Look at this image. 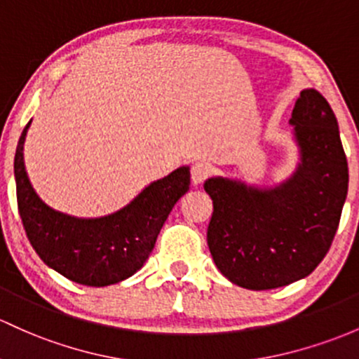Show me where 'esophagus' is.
Returning a JSON list of instances; mask_svg holds the SVG:
<instances>
[{
	"mask_svg": "<svg viewBox=\"0 0 359 359\" xmlns=\"http://www.w3.org/2000/svg\"><path fill=\"white\" fill-rule=\"evenodd\" d=\"M210 176V168L205 163H195L191 165V181L194 184H202Z\"/></svg>",
	"mask_w": 359,
	"mask_h": 359,
	"instance_id": "1",
	"label": "esophagus"
}]
</instances>
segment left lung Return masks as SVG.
I'll use <instances>...</instances> for the list:
<instances>
[{
    "instance_id": "1",
    "label": "left lung",
    "mask_w": 359,
    "mask_h": 359,
    "mask_svg": "<svg viewBox=\"0 0 359 359\" xmlns=\"http://www.w3.org/2000/svg\"><path fill=\"white\" fill-rule=\"evenodd\" d=\"M299 164L272 188L209 178L214 203L210 255L236 286L264 291L310 276L329 252L348 196V161L337 119L315 88H304L291 119Z\"/></svg>"
}]
</instances>
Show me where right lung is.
Wrapping results in <instances>:
<instances>
[{
	"label": "right lung",
	"instance_id": "1",
	"mask_svg": "<svg viewBox=\"0 0 359 359\" xmlns=\"http://www.w3.org/2000/svg\"><path fill=\"white\" fill-rule=\"evenodd\" d=\"M27 123L15 152V183L22 224L30 245L48 267L83 286L121 283L145 264L175 203L190 188L183 165L150 183L121 210L80 219L46 205L34 191L24 163Z\"/></svg>",
	"mask_w": 359,
	"mask_h": 359
}]
</instances>
